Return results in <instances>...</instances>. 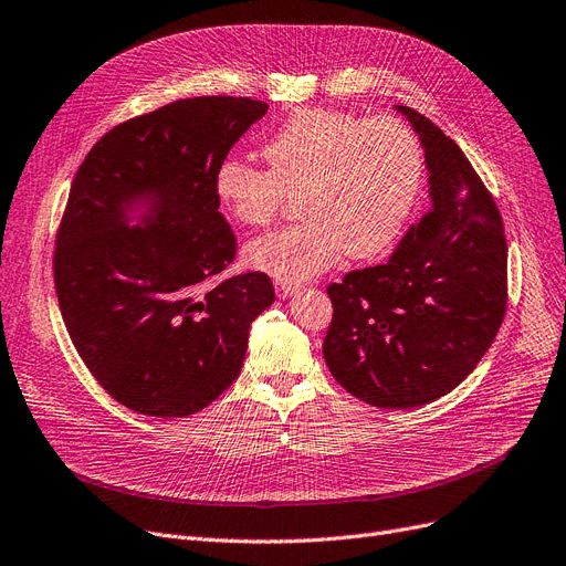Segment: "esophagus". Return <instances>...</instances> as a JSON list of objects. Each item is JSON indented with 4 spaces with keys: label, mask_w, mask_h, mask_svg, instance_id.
Returning a JSON list of instances; mask_svg holds the SVG:
<instances>
[{
    "label": "esophagus",
    "mask_w": 566,
    "mask_h": 566,
    "mask_svg": "<svg viewBox=\"0 0 566 566\" xmlns=\"http://www.w3.org/2000/svg\"><path fill=\"white\" fill-rule=\"evenodd\" d=\"M296 291H298V286H296V284L282 282V280H277V282H275V294H277V298H289V296H294Z\"/></svg>",
    "instance_id": "obj_1"
}]
</instances>
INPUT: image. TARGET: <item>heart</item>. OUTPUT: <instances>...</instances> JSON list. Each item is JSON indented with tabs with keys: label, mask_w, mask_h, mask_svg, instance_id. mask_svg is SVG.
Returning a JSON list of instances; mask_svg holds the SVG:
<instances>
[{
	"label": "heart",
	"mask_w": 566,
	"mask_h": 566,
	"mask_svg": "<svg viewBox=\"0 0 566 566\" xmlns=\"http://www.w3.org/2000/svg\"><path fill=\"white\" fill-rule=\"evenodd\" d=\"M268 170L228 156L214 196L244 226L277 219L286 196L303 221L247 247V263L298 284L340 261L385 251L408 221L424 175L422 144L406 123L338 109H301L263 144Z\"/></svg>",
	"instance_id": "obj_1"
}]
</instances>
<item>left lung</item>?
Listing matches in <instances>:
<instances>
[{"label": "left lung", "mask_w": 566, "mask_h": 566, "mask_svg": "<svg viewBox=\"0 0 566 566\" xmlns=\"http://www.w3.org/2000/svg\"><path fill=\"white\" fill-rule=\"evenodd\" d=\"M394 109L422 142L431 207L385 263L326 289L324 359L368 406L410 410L467 380L494 343L506 315L509 247L464 151L427 116Z\"/></svg>", "instance_id": "obj_1"}]
</instances>
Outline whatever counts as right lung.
<instances>
[{
  "mask_svg": "<svg viewBox=\"0 0 566 566\" xmlns=\"http://www.w3.org/2000/svg\"><path fill=\"white\" fill-rule=\"evenodd\" d=\"M265 112L249 97L177 99L116 125L78 167L53 256L57 303L78 357L125 408L170 420L212 403L275 303L263 272L205 289L235 256L214 170Z\"/></svg>",
  "mask_w": 566,
  "mask_h": 566,
  "instance_id": "add662e5",
  "label": "right lung"
}]
</instances>
